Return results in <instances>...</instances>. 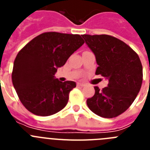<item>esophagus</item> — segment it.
Segmentation results:
<instances>
[{"mask_svg":"<svg viewBox=\"0 0 150 150\" xmlns=\"http://www.w3.org/2000/svg\"><path fill=\"white\" fill-rule=\"evenodd\" d=\"M86 85H85V83H77V86H80V87H83L85 86Z\"/></svg>","mask_w":150,"mask_h":150,"instance_id":"1","label":"esophagus"}]
</instances>
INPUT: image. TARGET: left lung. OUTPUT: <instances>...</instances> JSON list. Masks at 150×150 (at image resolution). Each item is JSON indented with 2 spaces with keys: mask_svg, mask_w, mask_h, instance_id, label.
Here are the masks:
<instances>
[{
  "mask_svg": "<svg viewBox=\"0 0 150 150\" xmlns=\"http://www.w3.org/2000/svg\"><path fill=\"white\" fill-rule=\"evenodd\" d=\"M95 55V74L108 80L102 90L95 87V95L86 100L94 113L113 118L128 109L140 91L143 67L137 54L123 41L107 34L82 35Z\"/></svg>",
  "mask_w": 150,
  "mask_h": 150,
  "instance_id": "1",
  "label": "left lung"
}]
</instances>
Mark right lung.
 Here are the masks:
<instances>
[{
    "label": "right lung",
    "instance_id": "right-lung-1",
    "mask_svg": "<svg viewBox=\"0 0 150 150\" xmlns=\"http://www.w3.org/2000/svg\"><path fill=\"white\" fill-rule=\"evenodd\" d=\"M84 43L79 34L46 32L18 52L13 64L12 81L26 109L41 116L53 115L67 104L74 81H59L57 69Z\"/></svg>",
    "mask_w": 150,
    "mask_h": 150
}]
</instances>
